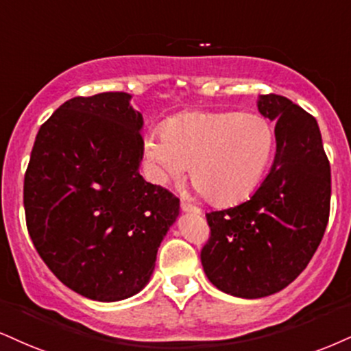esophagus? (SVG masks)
<instances>
[{
    "label": "esophagus",
    "mask_w": 351,
    "mask_h": 351,
    "mask_svg": "<svg viewBox=\"0 0 351 351\" xmlns=\"http://www.w3.org/2000/svg\"><path fill=\"white\" fill-rule=\"evenodd\" d=\"M181 209L184 210V213H193V214H201V209L196 208V206L189 204L186 201H181Z\"/></svg>",
    "instance_id": "esophagus-1"
}]
</instances>
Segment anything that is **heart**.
Here are the masks:
<instances>
[{
  "instance_id": "b5f03b06",
  "label": "heart",
  "mask_w": 351,
  "mask_h": 351,
  "mask_svg": "<svg viewBox=\"0 0 351 351\" xmlns=\"http://www.w3.org/2000/svg\"><path fill=\"white\" fill-rule=\"evenodd\" d=\"M274 132L260 114L193 111L163 124L145 141V155L158 183L189 180L209 202L230 206L256 188L269 162Z\"/></svg>"
}]
</instances>
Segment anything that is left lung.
Listing matches in <instances>:
<instances>
[{
    "label": "left lung",
    "instance_id": "left-lung-1",
    "mask_svg": "<svg viewBox=\"0 0 351 351\" xmlns=\"http://www.w3.org/2000/svg\"><path fill=\"white\" fill-rule=\"evenodd\" d=\"M258 111L276 122V155L267 178L242 204L206 214L201 250L209 281L223 293L258 299L304 271L330 214V163L314 116L280 95H261Z\"/></svg>",
    "mask_w": 351,
    "mask_h": 351
}]
</instances>
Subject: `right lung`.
Masks as SVG:
<instances>
[{
	"mask_svg": "<svg viewBox=\"0 0 351 351\" xmlns=\"http://www.w3.org/2000/svg\"><path fill=\"white\" fill-rule=\"evenodd\" d=\"M122 91L77 96L40 125L24 176L34 247L75 293L137 294L155 268L180 199L138 173L142 114Z\"/></svg>",
	"mask_w": 351,
	"mask_h": 351,
	"instance_id": "right-lung-1",
	"label": "right lung"
}]
</instances>
